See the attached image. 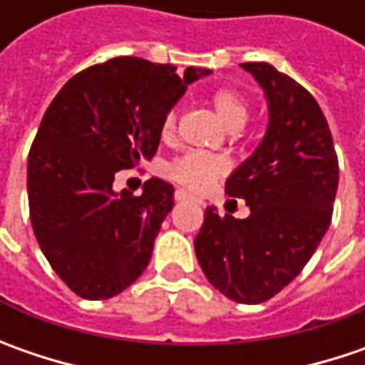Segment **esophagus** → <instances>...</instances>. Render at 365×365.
I'll return each instance as SVG.
<instances>
[{"instance_id":"esophagus-1","label":"esophagus","mask_w":365,"mask_h":365,"mask_svg":"<svg viewBox=\"0 0 365 365\" xmlns=\"http://www.w3.org/2000/svg\"><path fill=\"white\" fill-rule=\"evenodd\" d=\"M175 199H176V201H195V203L205 205L203 199H199V197H195V195H190V192H187V190H185V189H176Z\"/></svg>"}]
</instances>
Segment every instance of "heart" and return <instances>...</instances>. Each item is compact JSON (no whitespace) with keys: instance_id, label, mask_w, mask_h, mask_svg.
Segmentation results:
<instances>
[{"instance_id":"1","label":"heart","mask_w":365,"mask_h":365,"mask_svg":"<svg viewBox=\"0 0 365 365\" xmlns=\"http://www.w3.org/2000/svg\"><path fill=\"white\" fill-rule=\"evenodd\" d=\"M211 106L219 115V120L225 123L227 130L240 132L250 118V107L245 99L233 89H219L211 95ZM176 132V111L170 109L160 123V135L164 140H170ZM230 164L221 156L205 154V152H187L185 156L176 158L168 166V176L178 185L190 190H203L211 187L219 176L227 173Z\"/></svg>"}]
</instances>
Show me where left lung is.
I'll return each instance as SVG.
<instances>
[{
	"label": "left lung",
	"instance_id": "obj_1",
	"mask_svg": "<svg viewBox=\"0 0 365 365\" xmlns=\"http://www.w3.org/2000/svg\"><path fill=\"white\" fill-rule=\"evenodd\" d=\"M266 103L258 148L225 180L250 215L223 217L207 207L195 254L207 280L235 302L258 304L290 284L327 232L339 164L315 97L268 63H244Z\"/></svg>",
	"mask_w": 365,
	"mask_h": 365
}]
</instances>
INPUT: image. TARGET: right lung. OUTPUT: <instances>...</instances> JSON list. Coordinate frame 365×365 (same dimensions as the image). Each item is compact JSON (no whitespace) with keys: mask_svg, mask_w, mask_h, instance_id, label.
<instances>
[{"mask_svg":"<svg viewBox=\"0 0 365 365\" xmlns=\"http://www.w3.org/2000/svg\"><path fill=\"white\" fill-rule=\"evenodd\" d=\"M207 75L120 56L81 71L52 99L28 156L30 219L52 270L78 297L111 299L146 270L175 187L150 178L133 197L113 190V178L156 154L164 115Z\"/></svg>","mask_w":365,"mask_h":365,"instance_id":"right-lung-1","label":"right lung"}]
</instances>
